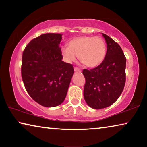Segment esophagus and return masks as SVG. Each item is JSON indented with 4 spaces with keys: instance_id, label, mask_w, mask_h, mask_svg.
Masks as SVG:
<instances>
[{
    "instance_id": "1",
    "label": "esophagus",
    "mask_w": 147,
    "mask_h": 147,
    "mask_svg": "<svg viewBox=\"0 0 147 147\" xmlns=\"http://www.w3.org/2000/svg\"><path fill=\"white\" fill-rule=\"evenodd\" d=\"M74 71L76 72V73H81V70L78 67H74Z\"/></svg>"
}]
</instances>
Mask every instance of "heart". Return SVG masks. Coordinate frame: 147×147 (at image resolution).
Here are the masks:
<instances>
[{"label": "heart", "instance_id": "heart-1", "mask_svg": "<svg viewBox=\"0 0 147 147\" xmlns=\"http://www.w3.org/2000/svg\"><path fill=\"white\" fill-rule=\"evenodd\" d=\"M61 55L67 63L79 60L88 67H95L103 61L106 54V45L99 37L80 36L69 42L68 47H62Z\"/></svg>", "mask_w": 147, "mask_h": 147}]
</instances>
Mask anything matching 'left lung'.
Segmentation results:
<instances>
[{
	"label": "left lung",
	"mask_w": 147,
	"mask_h": 147,
	"mask_svg": "<svg viewBox=\"0 0 147 147\" xmlns=\"http://www.w3.org/2000/svg\"><path fill=\"white\" fill-rule=\"evenodd\" d=\"M107 45L106 56L98 67L84 69L86 79L84 97L88 105L96 109L107 108L117 100L126 81V59L121 47L102 33Z\"/></svg>",
	"instance_id": "obj_1"
}]
</instances>
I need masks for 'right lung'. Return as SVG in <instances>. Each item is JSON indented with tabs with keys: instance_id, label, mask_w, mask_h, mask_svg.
<instances>
[{
	"instance_id": "obj_1",
	"label": "right lung",
	"mask_w": 147,
	"mask_h": 147,
	"mask_svg": "<svg viewBox=\"0 0 147 147\" xmlns=\"http://www.w3.org/2000/svg\"><path fill=\"white\" fill-rule=\"evenodd\" d=\"M62 34L48 33L30 42L22 58L21 74L31 98L45 107L61 104L74 74L71 64L62 61Z\"/></svg>"
}]
</instances>
